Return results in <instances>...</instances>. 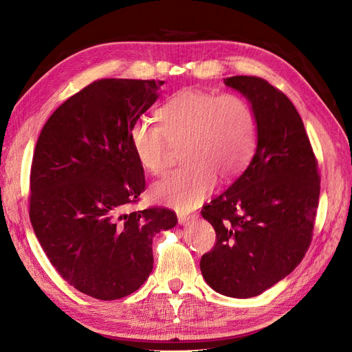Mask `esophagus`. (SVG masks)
Masks as SVG:
<instances>
[{
    "label": "esophagus",
    "instance_id": "1",
    "mask_svg": "<svg viewBox=\"0 0 352 352\" xmlns=\"http://www.w3.org/2000/svg\"><path fill=\"white\" fill-rule=\"evenodd\" d=\"M192 219V216L189 213H185V212H177V221L180 225H185L188 223L189 221Z\"/></svg>",
    "mask_w": 352,
    "mask_h": 352
}]
</instances>
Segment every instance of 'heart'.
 I'll return each mask as SVG.
<instances>
[{"label":"heart","mask_w":352,"mask_h":352,"mask_svg":"<svg viewBox=\"0 0 352 352\" xmlns=\"http://www.w3.org/2000/svg\"><path fill=\"white\" fill-rule=\"evenodd\" d=\"M157 119L160 124L139 119L130 127L133 152L143 169L160 175L169 164L172 146L183 144L186 162L150 189L157 202L189 210L213 190L216 176L236 177L254 155L256 116L238 94L180 90L157 109Z\"/></svg>","instance_id":"b5f03b06"}]
</instances>
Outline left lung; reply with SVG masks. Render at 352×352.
<instances>
[{"instance_id": "1", "label": "left lung", "mask_w": 352, "mask_h": 352, "mask_svg": "<svg viewBox=\"0 0 352 352\" xmlns=\"http://www.w3.org/2000/svg\"><path fill=\"white\" fill-rule=\"evenodd\" d=\"M225 85L252 106L258 144L246 170L202 209L216 243L200 271L216 292L252 298L304 259L321 177L302 119L285 94L255 76L228 77Z\"/></svg>"}]
</instances>
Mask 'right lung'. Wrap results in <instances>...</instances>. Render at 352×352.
<instances>
[{
    "instance_id": "obj_1",
    "label": "right lung",
    "mask_w": 352,
    "mask_h": 352,
    "mask_svg": "<svg viewBox=\"0 0 352 352\" xmlns=\"http://www.w3.org/2000/svg\"><path fill=\"white\" fill-rule=\"evenodd\" d=\"M163 82L97 80L50 116L36 144L32 229L61 278L96 299L138 291L153 270L155 235L177 223L166 208L124 213L146 186L130 127L156 102Z\"/></svg>"
}]
</instances>
